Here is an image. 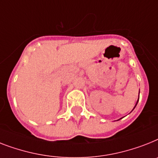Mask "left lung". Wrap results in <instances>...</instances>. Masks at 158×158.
Masks as SVG:
<instances>
[{
    "label": "left lung",
    "instance_id": "8db88e82",
    "mask_svg": "<svg viewBox=\"0 0 158 158\" xmlns=\"http://www.w3.org/2000/svg\"><path fill=\"white\" fill-rule=\"evenodd\" d=\"M137 103H138V101H137ZM137 103H136V105H137ZM136 105H135V106H136Z\"/></svg>",
    "mask_w": 158,
    "mask_h": 158
}]
</instances>
